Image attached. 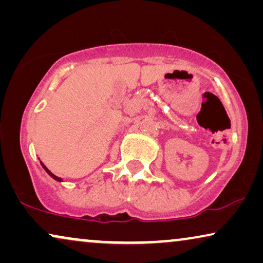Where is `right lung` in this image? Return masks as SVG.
Here are the masks:
<instances>
[{"instance_id": "right-lung-1", "label": "right lung", "mask_w": 263, "mask_h": 263, "mask_svg": "<svg viewBox=\"0 0 263 263\" xmlns=\"http://www.w3.org/2000/svg\"><path fill=\"white\" fill-rule=\"evenodd\" d=\"M41 164H42V166H43V168H44V170H45L46 172H48V175H49V176H51V177H52L53 179H56V181H59V182H63V181H62V179H61L60 177H57V176H55V175H53V174H52V172H51V171H50V170H49V168H48V167H46V166H45V165L42 163V161H41Z\"/></svg>"}]
</instances>
